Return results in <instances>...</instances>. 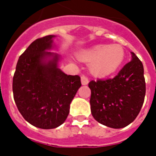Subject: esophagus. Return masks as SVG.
<instances>
[{"instance_id": "1", "label": "esophagus", "mask_w": 156, "mask_h": 156, "mask_svg": "<svg viewBox=\"0 0 156 156\" xmlns=\"http://www.w3.org/2000/svg\"><path fill=\"white\" fill-rule=\"evenodd\" d=\"M81 83L83 85H87L88 83H89V79L87 76L82 75L81 76Z\"/></svg>"}]
</instances>
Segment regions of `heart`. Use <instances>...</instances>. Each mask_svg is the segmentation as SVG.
<instances>
[{
  "label": "heart",
  "instance_id": "heart-1",
  "mask_svg": "<svg viewBox=\"0 0 156 156\" xmlns=\"http://www.w3.org/2000/svg\"><path fill=\"white\" fill-rule=\"evenodd\" d=\"M77 56L85 62H91L90 71L98 76L108 75L119 68L125 58V50L119 44H98L78 52Z\"/></svg>",
  "mask_w": 156,
  "mask_h": 156
}]
</instances>
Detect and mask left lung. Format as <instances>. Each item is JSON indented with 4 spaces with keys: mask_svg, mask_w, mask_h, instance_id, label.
Listing matches in <instances>:
<instances>
[{
    "mask_svg": "<svg viewBox=\"0 0 156 156\" xmlns=\"http://www.w3.org/2000/svg\"><path fill=\"white\" fill-rule=\"evenodd\" d=\"M132 60L112 78L90 81V111L104 126L121 129L132 123L139 113L146 94L144 69L133 52Z\"/></svg>",
    "mask_w": 156,
    "mask_h": 156,
    "instance_id": "obj_1",
    "label": "left lung"
}]
</instances>
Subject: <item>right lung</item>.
<instances>
[{"mask_svg":"<svg viewBox=\"0 0 156 156\" xmlns=\"http://www.w3.org/2000/svg\"><path fill=\"white\" fill-rule=\"evenodd\" d=\"M55 35L35 40L18 59L13 78V93L18 111L32 126L44 129L65 122L69 105L82 84L78 75L59 69L60 56L53 48Z\"/></svg>","mask_w":156,"mask_h":156,"instance_id":"add662e5","label":"right lung"}]
</instances>
